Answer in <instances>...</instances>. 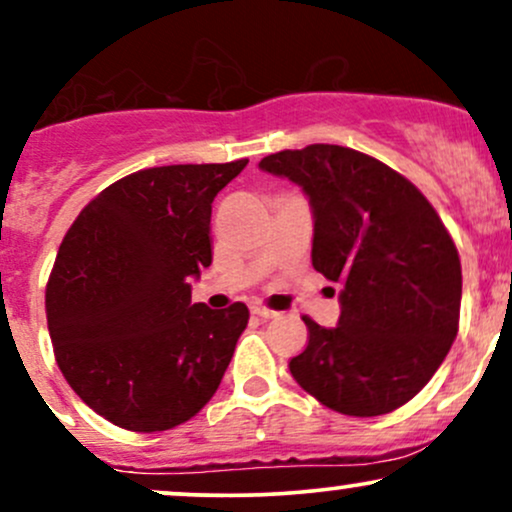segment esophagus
<instances>
[{"mask_svg":"<svg viewBox=\"0 0 512 512\" xmlns=\"http://www.w3.org/2000/svg\"><path fill=\"white\" fill-rule=\"evenodd\" d=\"M250 313L255 315V317H262V320H269V317H276V310L264 308V305H252Z\"/></svg>","mask_w":512,"mask_h":512,"instance_id":"34e87169","label":"esophagus"}]
</instances>
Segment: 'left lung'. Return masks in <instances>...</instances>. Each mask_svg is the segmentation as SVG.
I'll return each instance as SVG.
<instances>
[{"instance_id":"obj_1","label":"left lung","mask_w":512,"mask_h":512,"mask_svg":"<svg viewBox=\"0 0 512 512\" xmlns=\"http://www.w3.org/2000/svg\"><path fill=\"white\" fill-rule=\"evenodd\" d=\"M260 168L303 187L313 267L344 286L334 330L303 317L308 344L289 361L293 380L339 414H390L419 395L457 337L455 240L414 182L349 146L276 151Z\"/></svg>"}]
</instances>
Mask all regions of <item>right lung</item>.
Returning a JSON list of instances; mask_svg holds the SVG:
<instances>
[{
	"mask_svg": "<svg viewBox=\"0 0 512 512\" xmlns=\"http://www.w3.org/2000/svg\"><path fill=\"white\" fill-rule=\"evenodd\" d=\"M248 158L144 168L98 192L69 226L45 286L55 361L110 424L190 421L219 390L248 305L190 303L211 264V202Z\"/></svg>",
	"mask_w": 512,
	"mask_h": 512,
	"instance_id": "obj_1",
	"label": "right lung"
}]
</instances>
